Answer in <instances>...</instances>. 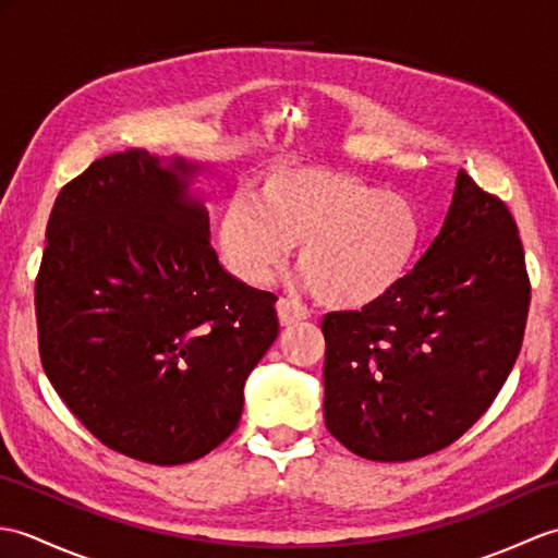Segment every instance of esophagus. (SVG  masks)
Wrapping results in <instances>:
<instances>
[{"instance_id":"1","label":"esophagus","mask_w":558,"mask_h":558,"mask_svg":"<svg viewBox=\"0 0 558 558\" xmlns=\"http://www.w3.org/2000/svg\"><path fill=\"white\" fill-rule=\"evenodd\" d=\"M276 310H278V318H280L282 326H294L300 322H306V318L312 316V312L306 310L302 302L290 300V298H280L278 304H276Z\"/></svg>"}]
</instances>
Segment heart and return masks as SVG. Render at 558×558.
<instances>
[{
  "label": "heart",
  "instance_id": "heart-1",
  "mask_svg": "<svg viewBox=\"0 0 558 558\" xmlns=\"http://www.w3.org/2000/svg\"><path fill=\"white\" fill-rule=\"evenodd\" d=\"M220 252L236 278L266 282L292 246L318 300L364 306L405 276L422 240L412 201L360 177L286 165L260 180L254 201L234 196L220 220Z\"/></svg>",
  "mask_w": 558,
  "mask_h": 558
}]
</instances>
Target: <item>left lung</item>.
Masks as SVG:
<instances>
[{
	"mask_svg": "<svg viewBox=\"0 0 558 558\" xmlns=\"http://www.w3.org/2000/svg\"><path fill=\"white\" fill-rule=\"evenodd\" d=\"M530 278L515 220L460 170L441 232L360 312L324 316V417L354 456L402 462L489 410L523 345Z\"/></svg>",
	"mask_w": 558,
	"mask_h": 558,
	"instance_id": "1",
	"label": "left lung"
}]
</instances>
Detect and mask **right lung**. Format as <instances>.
I'll return each instance as SVG.
<instances>
[{
  "label": "right lung",
  "mask_w": 558,
  "mask_h": 558,
  "mask_svg": "<svg viewBox=\"0 0 558 558\" xmlns=\"http://www.w3.org/2000/svg\"><path fill=\"white\" fill-rule=\"evenodd\" d=\"M198 165L129 148L62 186L35 278L43 369L100 444L150 465L204 458L242 417L278 338V298L244 286L189 194Z\"/></svg>",
  "instance_id": "obj_1"
}]
</instances>
